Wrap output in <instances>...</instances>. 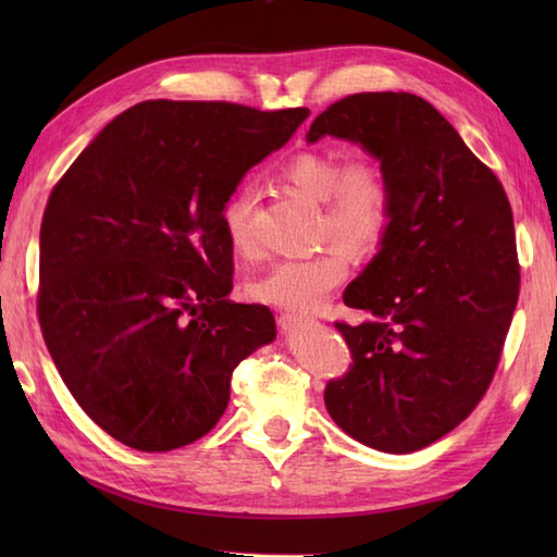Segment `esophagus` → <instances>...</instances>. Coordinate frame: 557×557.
I'll list each match as a JSON object with an SVG mask.
<instances>
[{
    "instance_id": "obj_1",
    "label": "esophagus",
    "mask_w": 557,
    "mask_h": 557,
    "mask_svg": "<svg viewBox=\"0 0 557 557\" xmlns=\"http://www.w3.org/2000/svg\"><path fill=\"white\" fill-rule=\"evenodd\" d=\"M277 323L282 325V330H292L297 327L299 323H304V315H294V313H280Z\"/></svg>"
}]
</instances>
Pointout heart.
I'll use <instances>...</instances> for the list:
<instances>
[{"label":"heart","instance_id":"heart-1","mask_svg":"<svg viewBox=\"0 0 557 557\" xmlns=\"http://www.w3.org/2000/svg\"><path fill=\"white\" fill-rule=\"evenodd\" d=\"M282 176L323 203V234L357 258L373 256L387 239L395 220V191L377 160L345 162L337 152L304 150L282 168ZM253 186H239L222 206V230L234 251H251ZM345 250V251H346ZM344 251V252H345ZM341 248L280 260L246 285V297L258 304L306 313L321 306L349 272Z\"/></svg>","mask_w":557,"mask_h":557}]
</instances>
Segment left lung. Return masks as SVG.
<instances>
[{
    "label": "left lung",
    "mask_w": 557,
    "mask_h": 557,
    "mask_svg": "<svg viewBox=\"0 0 557 557\" xmlns=\"http://www.w3.org/2000/svg\"><path fill=\"white\" fill-rule=\"evenodd\" d=\"M381 160L395 220L345 292L361 325L337 321L349 371L330 377L325 407L342 431L405 455L465 421L498 371L519 299L515 222L505 188L455 126L411 92H357L311 124Z\"/></svg>",
    "instance_id": "left-lung-1"
}]
</instances>
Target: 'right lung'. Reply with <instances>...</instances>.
Segmentation results:
<instances>
[{
	"label": "right lung",
	"instance_id": "obj_1",
	"mask_svg": "<svg viewBox=\"0 0 557 557\" xmlns=\"http://www.w3.org/2000/svg\"><path fill=\"white\" fill-rule=\"evenodd\" d=\"M306 108L146 100L102 128L52 188L40 224L38 321L81 409L144 453L203 437L236 366L275 337L232 304L222 206Z\"/></svg>",
	"mask_w": 557,
	"mask_h": 557
}]
</instances>
